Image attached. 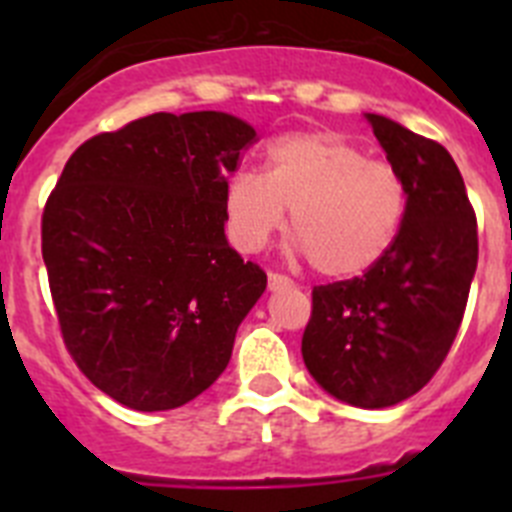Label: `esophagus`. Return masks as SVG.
I'll use <instances>...</instances> for the list:
<instances>
[{"label":"esophagus","instance_id":"esophagus-1","mask_svg":"<svg viewBox=\"0 0 512 512\" xmlns=\"http://www.w3.org/2000/svg\"><path fill=\"white\" fill-rule=\"evenodd\" d=\"M287 287H292V279L284 277V274H274V271H271V274H269V289H271V292H279V289H287Z\"/></svg>","mask_w":512,"mask_h":512}]
</instances>
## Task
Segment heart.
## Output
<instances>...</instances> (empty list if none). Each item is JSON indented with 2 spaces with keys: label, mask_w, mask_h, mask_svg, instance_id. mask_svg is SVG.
Returning <instances> with one entry per match:
<instances>
[{
  "label": "heart",
  "mask_w": 512,
  "mask_h": 512,
  "mask_svg": "<svg viewBox=\"0 0 512 512\" xmlns=\"http://www.w3.org/2000/svg\"><path fill=\"white\" fill-rule=\"evenodd\" d=\"M297 251L330 279L359 277L390 251L405 215V187L390 164L330 130L289 133L266 153V174L241 169L225 187L233 243L259 251L284 225Z\"/></svg>",
  "instance_id": "heart-1"
}]
</instances>
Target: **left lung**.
<instances>
[{"label":"left lung","instance_id":"left-lung-1","mask_svg":"<svg viewBox=\"0 0 512 512\" xmlns=\"http://www.w3.org/2000/svg\"><path fill=\"white\" fill-rule=\"evenodd\" d=\"M408 194L400 233L364 277L312 289L307 372L336 400L379 410L431 382L477 271V217L454 158L400 122L366 115Z\"/></svg>","mask_w":512,"mask_h":512}]
</instances>
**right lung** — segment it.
<instances>
[{
	"mask_svg": "<svg viewBox=\"0 0 512 512\" xmlns=\"http://www.w3.org/2000/svg\"><path fill=\"white\" fill-rule=\"evenodd\" d=\"M256 140L225 112H156L81 143L43 210L71 359L140 413L182 408L228 366L264 269L225 238V187Z\"/></svg>",
	"mask_w": 512,
	"mask_h": 512,
	"instance_id": "1",
	"label": "right lung"
}]
</instances>
